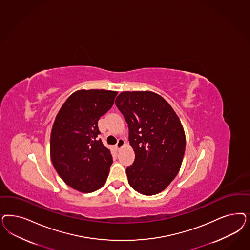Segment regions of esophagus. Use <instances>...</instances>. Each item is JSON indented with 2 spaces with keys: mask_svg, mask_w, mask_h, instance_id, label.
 I'll return each instance as SVG.
<instances>
[{
  "mask_svg": "<svg viewBox=\"0 0 250 250\" xmlns=\"http://www.w3.org/2000/svg\"><path fill=\"white\" fill-rule=\"evenodd\" d=\"M124 145H125L124 140H123V139H119V140H118V143L116 144V148L119 150V149H121V147Z\"/></svg>",
  "mask_w": 250,
  "mask_h": 250,
  "instance_id": "34e87169",
  "label": "esophagus"
}]
</instances>
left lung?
<instances>
[{
  "label": "left lung",
  "instance_id": "left-lung-1",
  "mask_svg": "<svg viewBox=\"0 0 250 250\" xmlns=\"http://www.w3.org/2000/svg\"><path fill=\"white\" fill-rule=\"evenodd\" d=\"M129 127L135 152L126 168L130 187L144 195L164 190L180 169L185 153V132L172 106L149 91L122 92L115 101Z\"/></svg>",
  "mask_w": 250,
  "mask_h": 250
}]
</instances>
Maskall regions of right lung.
Returning a JSON list of instances; mask_svg holds the SVG:
<instances>
[{"label": "right lung", "instance_id": "add662e5", "mask_svg": "<svg viewBox=\"0 0 250 250\" xmlns=\"http://www.w3.org/2000/svg\"><path fill=\"white\" fill-rule=\"evenodd\" d=\"M118 95L107 90H79L57 115L50 135V158L60 177L74 189L89 193L105 184L112 165L110 151L97 139V122Z\"/></svg>", "mask_w": 250, "mask_h": 250}]
</instances>
